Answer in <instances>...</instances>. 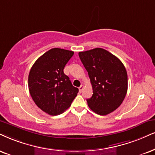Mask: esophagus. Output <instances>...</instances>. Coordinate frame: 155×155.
Wrapping results in <instances>:
<instances>
[{"mask_svg":"<svg viewBox=\"0 0 155 155\" xmlns=\"http://www.w3.org/2000/svg\"><path fill=\"white\" fill-rule=\"evenodd\" d=\"M83 89H84V85H81V86L79 87V91H80V93L83 92Z\"/></svg>","mask_w":155,"mask_h":155,"instance_id":"1","label":"esophagus"}]
</instances>
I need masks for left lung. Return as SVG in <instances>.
<instances>
[{
  "instance_id": "left-lung-1",
  "label": "left lung",
  "mask_w": 155,
  "mask_h": 155,
  "mask_svg": "<svg viewBox=\"0 0 155 155\" xmlns=\"http://www.w3.org/2000/svg\"><path fill=\"white\" fill-rule=\"evenodd\" d=\"M79 57L88 72L93 95L87 99L95 114L106 116L120 106L127 93L128 78L121 60L102 48L80 51Z\"/></svg>"
}]
</instances>
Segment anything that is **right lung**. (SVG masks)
Segmentation results:
<instances>
[{"label":"right lung","mask_w":155,"mask_h":155,"mask_svg":"<svg viewBox=\"0 0 155 155\" xmlns=\"http://www.w3.org/2000/svg\"><path fill=\"white\" fill-rule=\"evenodd\" d=\"M74 51L49 49L34 62L28 74V90L36 105L51 116L62 114L77 96L78 87L64 73Z\"/></svg>","instance_id":"obj_1"}]
</instances>
